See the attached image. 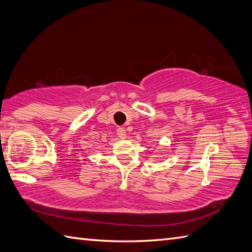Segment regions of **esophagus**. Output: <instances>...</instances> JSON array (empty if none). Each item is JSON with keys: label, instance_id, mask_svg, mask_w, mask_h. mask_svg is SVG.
<instances>
[{"label": "esophagus", "instance_id": "obj_1", "mask_svg": "<svg viewBox=\"0 0 252 252\" xmlns=\"http://www.w3.org/2000/svg\"><path fill=\"white\" fill-rule=\"evenodd\" d=\"M117 135H118L119 138L125 139V138H126V131L124 127H118L117 128Z\"/></svg>", "mask_w": 252, "mask_h": 252}]
</instances>
